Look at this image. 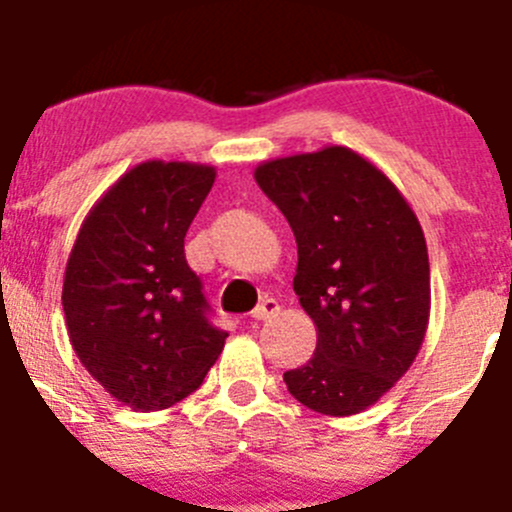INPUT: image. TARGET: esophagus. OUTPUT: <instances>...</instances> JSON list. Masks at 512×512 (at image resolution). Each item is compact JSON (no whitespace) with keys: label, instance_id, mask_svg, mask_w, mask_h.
<instances>
[{"label":"esophagus","instance_id":"34e87169","mask_svg":"<svg viewBox=\"0 0 512 512\" xmlns=\"http://www.w3.org/2000/svg\"><path fill=\"white\" fill-rule=\"evenodd\" d=\"M277 312H280V302H277V299H272V297H265L260 304H257L255 309H252V317H255V319H270V317H275Z\"/></svg>","mask_w":512,"mask_h":512}]
</instances>
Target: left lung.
<instances>
[{
	"instance_id": "8db88e82",
	"label": "left lung",
	"mask_w": 512,
	"mask_h": 512,
	"mask_svg": "<svg viewBox=\"0 0 512 512\" xmlns=\"http://www.w3.org/2000/svg\"><path fill=\"white\" fill-rule=\"evenodd\" d=\"M255 180L292 227L294 292L317 324L312 359L285 371L289 394L317 414H359L409 371L426 337L431 270L418 218L344 146L267 160Z\"/></svg>"
}]
</instances>
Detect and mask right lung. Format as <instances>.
Wrapping results in <instances>:
<instances>
[{
	"label": "right lung",
	"instance_id": "add662e5",
	"mask_svg": "<svg viewBox=\"0 0 512 512\" xmlns=\"http://www.w3.org/2000/svg\"><path fill=\"white\" fill-rule=\"evenodd\" d=\"M215 168L148 160L116 180L81 225L66 262L71 347L121 404L158 411L203 384L227 332L210 322L185 232Z\"/></svg>",
	"mask_w": 512,
	"mask_h": 512
}]
</instances>
